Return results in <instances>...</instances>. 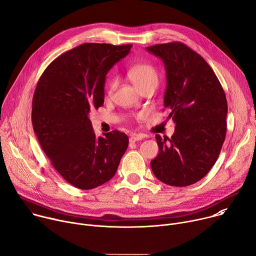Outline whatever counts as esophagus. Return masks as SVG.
<instances>
[{
    "mask_svg": "<svg viewBox=\"0 0 256 256\" xmlns=\"http://www.w3.org/2000/svg\"><path fill=\"white\" fill-rule=\"evenodd\" d=\"M142 138H144V136L142 134H132V136H130V142H136V140H142Z\"/></svg>",
    "mask_w": 256,
    "mask_h": 256,
    "instance_id": "1",
    "label": "esophagus"
}]
</instances>
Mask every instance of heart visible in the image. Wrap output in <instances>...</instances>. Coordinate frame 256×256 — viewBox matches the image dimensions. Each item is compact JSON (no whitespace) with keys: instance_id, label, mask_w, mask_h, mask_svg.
<instances>
[{"instance_id":"heart-1","label":"heart","mask_w":256,"mask_h":256,"mask_svg":"<svg viewBox=\"0 0 256 256\" xmlns=\"http://www.w3.org/2000/svg\"><path fill=\"white\" fill-rule=\"evenodd\" d=\"M128 77L136 85L138 89L146 86H157L158 74L156 70L148 64H138L132 66L128 70ZM116 87V80H112L108 83L106 92L108 95H112Z\"/></svg>"}]
</instances>
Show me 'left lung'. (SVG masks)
<instances>
[{
  "mask_svg": "<svg viewBox=\"0 0 256 256\" xmlns=\"http://www.w3.org/2000/svg\"><path fill=\"white\" fill-rule=\"evenodd\" d=\"M165 66L164 106L175 122L171 138L156 134L155 176L171 186H192L204 177L220 155L227 130L228 104L208 64L178 42L148 46Z\"/></svg>",
  "mask_w": 256,
  "mask_h": 256,
  "instance_id": "8db88e82",
  "label": "left lung"
}]
</instances>
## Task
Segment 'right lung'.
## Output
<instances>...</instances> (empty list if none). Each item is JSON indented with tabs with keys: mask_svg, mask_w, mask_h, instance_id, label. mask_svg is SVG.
Here are the masks:
<instances>
[{
	"mask_svg": "<svg viewBox=\"0 0 256 256\" xmlns=\"http://www.w3.org/2000/svg\"><path fill=\"white\" fill-rule=\"evenodd\" d=\"M132 44H84L52 60L32 100V126L44 152L62 178L80 190L110 180L128 146L120 130L96 136L89 114L104 102L108 70Z\"/></svg>",
	"mask_w": 256,
	"mask_h": 256,
	"instance_id": "add662e5",
	"label": "right lung"
}]
</instances>
